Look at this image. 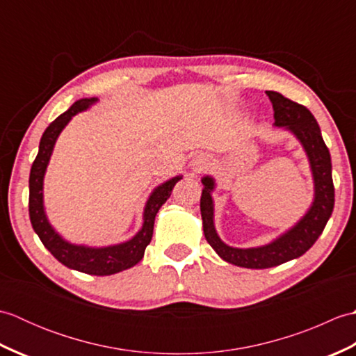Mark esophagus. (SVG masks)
<instances>
[{"instance_id":"34e87169","label":"esophagus","mask_w":356,"mask_h":356,"mask_svg":"<svg viewBox=\"0 0 356 356\" xmlns=\"http://www.w3.org/2000/svg\"><path fill=\"white\" fill-rule=\"evenodd\" d=\"M208 165H209V159L205 154H199L193 159L191 168L194 172H202L208 168Z\"/></svg>"}]
</instances>
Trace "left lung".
<instances>
[{"instance_id": "8db88e82", "label": "left lung", "mask_w": 356, "mask_h": 356, "mask_svg": "<svg viewBox=\"0 0 356 356\" xmlns=\"http://www.w3.org/2000/svg\"><path fill=\"white\" fill-rule=\"evenodd\" d=\"M274 108L275 127L289 130L303 145L314 177V202L307 213L270 243L259 248H232L217 236L214 226V203L211 193L214 190V179H202L203 191L200 197V213L203 234L208 243L225 261L249 269H266L286 263L303 255L321 236L334 211L335 188L332 180L330 153L323 140L321 130L314 115L305 105H300L277 92H266Z\"/></svg>"}]
</instances>
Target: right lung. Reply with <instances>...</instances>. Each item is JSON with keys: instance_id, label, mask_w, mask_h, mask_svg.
<instances>
[{"instance_id": "obj_1", "label": "right lung", "mask_w": 356, "mask_h": 356, "mask_svg": "<svg viewBox=\"0 0 356 356\" xmlns=\"http://www.w3.org/2000/svg\"><path fill=\"white\" fill-rule=\"evenodd\" d=\"M97 97H86L74 102L72 107L58 116L53 122L45 128V131L40 142L38 156L33 161L32 170H30L29 179V216L30 222L38 237L42 241V245L49 249L50 254L58 261H61L64 266L84 272L90 275H111L118 274L120 270L133 268L138 264L145 248L149 245L153 237L154 218L157 211L161 209L163 203L170 199L174 185H176L182 176H176L165 184L154 188V191L147 200V205L143 208V225L140 231L133 238L124 243L104 246V248H90L84 245H73L70 241L64 240L59 234L53 229L49 223L47 216L44 211V199H42V185L44 174L47 170L53 147L58 136L61 134L64 127L70 122V119L79 111L87 110L90 105H93Z\"/></svg>"}]
</instances>
